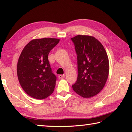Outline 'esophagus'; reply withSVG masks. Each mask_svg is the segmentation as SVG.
I'll return each mask as SVG.
<instances>
[{"label": "esophagus", "mask_w": 132, "mask_h": 132, "mask_svg": "<svg viewBox=\"0 0 132 132\" xmlns=\"http://www.w3.org/2000/svg\"><path fill=\"white\" fill-rule=\"evenodd\" d=\"M58 77H59V79H63V78L64 77V75H59V76H58Z\"/></svg>", "instance_id": "34e87169"}]
</instances>
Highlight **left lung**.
<instances>
[{"mask_svg":"<svg viewBox=\"0 0 132 132\" xmlns=\"http://www.w3.org/2000/svg\"><path fill=\"white\" fill-rule=\"evenodd\" d=\"M71 39L77 55V80L73 90L84 98L93 97L102 90L108 79V55L94 37L79 35Z\"/></svg>","mask_w":132,"mask_h":132,"instance_id":"left-lung-1","label":"left lung"}]
</instances>
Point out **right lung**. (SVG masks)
<instances>
[{
  "label": "right lung",
  "instance_id": "1",
  "mask_svg": "<svg viewBox=\"0 0 132 132\" xmlns=\"http://www.w3.org/2000/svg\"><path fill=\"white\" fill-rule=\"evenodd\" d=\"M59 41L35 39L22 51L17 63V76L21 87L30 97L45 99L54 91L56 76L52 72L48 56Z\"/></svg>",
  "mask_w": 132,
  "mask_h": 132
}]
</instances>
